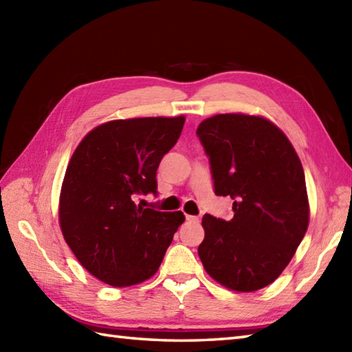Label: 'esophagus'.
I'll use <instances>...</instances> for the list:
<instances>
[{"label": "esophagus", "mask_w": 352, "mask_h": 352, "mask_svg": "<svg viewBox=\"0 0 352 352\" xmlns=\"http://www.w3.org/2000/svg\"><path fill=\"white\" fill-rule=\"evenodd\" d=\"M186 219L189 222H199V216H192V214H186Z\"/></svg>", "instance_id": "obj_1"}]
</instances>
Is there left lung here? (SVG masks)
Masks as SVG:
<instances>
[{"label":"left lung","instance_id":"8db88e82","mask_svg":"<svg viewBox=\"0 0 352 352\" xmlns=\"http://www.w3.org/2000/svg\"><path fill=\"white\" fill-rule=\"evenodd\" d=\"M214 193L233 199L230 221L203 216L198 246L207 274L222 286L254 292L278 278L309 227L300 157L267 119L216 115L197 129Z\"/></svg>","mask_w":352,"mask_h":352}]
</instances>
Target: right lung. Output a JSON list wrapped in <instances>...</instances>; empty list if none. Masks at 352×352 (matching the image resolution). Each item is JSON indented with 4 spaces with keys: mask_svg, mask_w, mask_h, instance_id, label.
Instances as JSON below:
<instances>
[{
    "mask_svg": "<svg viewBox=\"0 0 352 352\" xmlns=\"http://www.w3.org/2000/svg\"><path fill=\"white\" fill-rule=\"evenodd\" d=\"M184 116L119 119L80 142L66 169L58 219L66 243L86 271L113 287L157 272L182 212L134 203L157 195V168L177 144Z\"/></svg>",
    "mask_w": 352,
    "mask_h": 352,
    "instance_id": "add662e5",
    "label": "right lung"
}]
</instances>
